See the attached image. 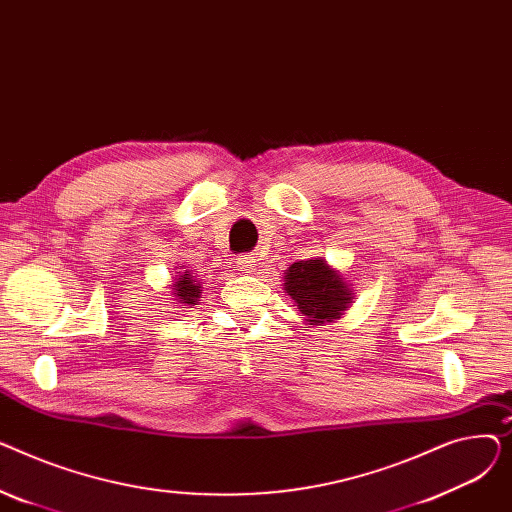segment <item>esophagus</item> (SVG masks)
<instances>
[{
  "label": "esophagus",
  "instance_id": "34e87169",
  "mask_svg": "<svg viewBox=\"0 0 512 512\" xmlns=\"http://www.w3.org/2000/svg\"><path fill=\"white\" fill-rule=\"evenodd\" d=\"M236 265H238V272H242V274H253L255 272V259L251 257V255H238L236 257Z\"/></svg>",
  "mask_w": 512,
  "mask_h": 512
}]
</instances>
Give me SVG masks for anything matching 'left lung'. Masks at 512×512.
Segmentation results:
<instances>
[{"mask_svg":"<svg viewBox=\"0 0 512 512\" xmlns=\"http://www.w3.org/2000/svg\"><path fill=\"white\" fill-rule=\"evenodd\" d=\"M284 274V290L290 294L294 307L309 317V326L338 319L353 303V288L326 259L313 257L297 261Z\"/></svg>","mask_w":512,"mask_h":512,"instance_id":"8db88e82","label":"left lung"}]
</instances>
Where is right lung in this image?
<instances>
[{
    "instance_id": "obj_1",
    "label": "right lung",
    "mask_w": 512,
    "mask_h": 512,
    "mask_svg": "<svg viewBox=\"0 0 512 512\" xmlns=\"http://www.w3.org/2000/svg\"><path fill=\"white\" fill-rule=\"evenodd\" d=\"M176 274H178V278L172 284V294L176 297V303L186 305V307L197 305V301L201 299V284L195 280L193 272L182 270Z\"/></svg>"
}]
</instances>
